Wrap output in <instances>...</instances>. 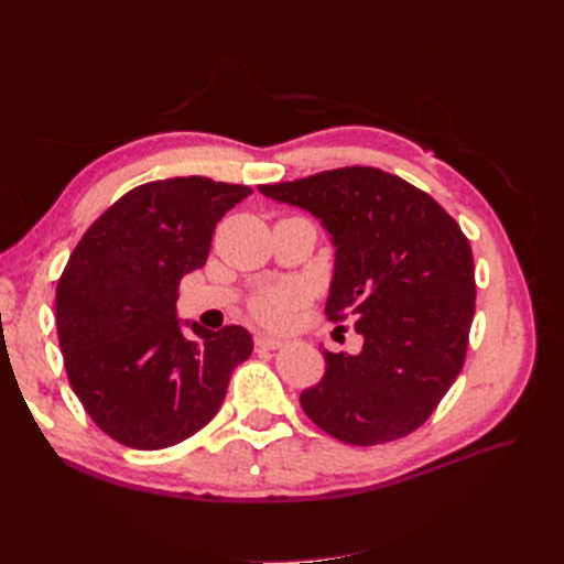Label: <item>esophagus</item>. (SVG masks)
<instances>
[{"label":"esophagus","mask_w":564,"mask_h":564,"mask_svg":"<svg viewBox=\"0 0 564 564\" xmlns=\"http://www.w3.org/2000/svg\"><path fill=\"white\" fill-rule=\"evenodd\" d=\"M284 344L280 338H270V336H256V348L259 350H278Z\"/></svg>","instance_id":"34e87169"}]
</instances>
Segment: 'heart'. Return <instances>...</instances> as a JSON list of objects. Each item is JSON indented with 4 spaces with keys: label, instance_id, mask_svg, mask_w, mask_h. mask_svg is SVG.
Listing matches in <instances>:
<instances>
[{
    "label": "heart",
    "instance_id": "b5f03b06",
    "mask_svg": "<svg viewBox=\"0 0 564 564\" xmlns=\"http://www.w3.org/2000/svg\"><path fill=\"white\" fill-rule=\"evenodd\" d=\"M305 301H308L305 286L289 282V284L270 286L265 292L256 294L249 303V308H251V315L259 322L268 324V327H282V324H286L289 317H292Z\"/></svg>",
    "mask_w": 564,
    "mask_h": 564
}]
</instances>
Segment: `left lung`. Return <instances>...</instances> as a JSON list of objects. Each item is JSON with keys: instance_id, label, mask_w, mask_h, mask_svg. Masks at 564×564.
I'll use <instances>...</instances> for the list:
<instances>
[{"instance_id": "obj_1", "label": "left lung", "mask_w": 564, "mask_h": 564, "mask_svg": "<svg viewBox=\"0 0 564 564\" xmlns=\"http://www.w3.org/2000/svg\"><path fill=\"white\" fill-rule=\"evenodd\" d=\"M332 232V322H355L357 355L324 350L327 371L301 392L324 433L357 447L406 437L429 421L466 360L475 313L468 237L429 195L373 166L259 185Z\"/></svg>"}]
</instances>
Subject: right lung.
<instances>
[{"instance_id":"add662e5","label":"right lung","mask_w":564,"mask_h":564,"mask_svg":"<svg viewBox=\"0 0 564 564\" xmlns=\"http://www.w3.org/2000/svg\"><path fill=\"white\" fill-rule=\"evenodd\" d=\"M249 185L204 176L133 187L82 235L56 286V327L75 395L131 449H164L202 431L232 369L253 350L237 324L178 329L183 275L207 263L216 224Z\"/></svg>"}]
</instances>
